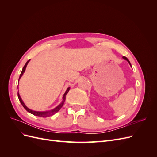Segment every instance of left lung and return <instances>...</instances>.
Returning <instances> with one entry per match:
<instances>
[{
    "label": "left lung",
    "mask_w": 157,
    "mask_h": 157,
    "mask_svg": "<svg viewBox=\"0 0 157 157\" xmlns=\"http://www.w3.org/2000/svg\"><path fill=\"white\" fill-rule=\"evenodd\" d=\"M122 58H123V59H125V60H126V61H128V63H129L130 65V66H131V67H132V65H131V63H130V61H129V60H128V59L127 58H126V57H125V56H123V57H122Z\"/></svg>",
    "instance_id": "1"
}]
</instances>
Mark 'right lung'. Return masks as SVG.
<instances>
[{"label":"right lung","instance_id":"1","mask_svg":"<svg viewBox=\"0 0 157 157\" xmlns=\"http://www.w3.org/2000/svg\"><path fill=\"white\" fill-rule=\"evenodd\" d=\"M29 61H30V59L28 60V61H27V62H26L25 65H24V67H23V69H22V71H21V74H20V78H19V80H18V83H19V80H20V79L21 77H22V75H23V73H24L25 71V69H26V67H27V65L28 63L29 62ZM69 90H70V87L67 88V89L66 90L64 94H63V100H62V101H61V103L59 104V105H58L56 108H54V109H52V110L47 111H36L31 110V109L28 108V107L25 105V103H23V100H22L21 97H20V94H19V91H18V92H17V96H18V98H19V100H20V103H21V105H23V107H24V108L25 109V110H26L27 111H28L29 113L32 114V115H35V116H38V117H40L45 118V117H50V116L54 115L55 113H56L57 112H58V111L60 110V109H61V107H62V106L63 105L64 102H65V101L66 95H67V93L69 92Z\"/></svg>","mask_w":157,"mask_h":157}]
</instances>
